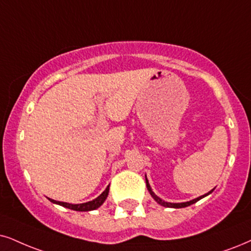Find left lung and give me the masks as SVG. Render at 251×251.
Instances as JSON below:
<instances>
[{"label": "left lung", "instance_id": "left-lung-1", "mask_svg": "<svg viewBox=\"0 0 251 251\" xmlns=\"http://www.w3.org/2000/svg\"><path fill=\"white\" fill-rule=\"evenodd\" d=\"M146 185H147V189H148L149 193H151V196L153 197L154 201H156L157 204L162 205V206H164V207H173V208H182V207H186V206H190V205L195 204V202H197L198 201H201V198H204V197L208 196V195H210V193L213 192V190H211V191L206 193V195L198 197V198H196V199H192V201H185V202H168V201H162V199L158 198V197H157L156 195H155V193L153 192V190H151V185H149L147 177H146Z\"/></svg>", "mask_w": 251, "mask_h": 251}]
</instances>
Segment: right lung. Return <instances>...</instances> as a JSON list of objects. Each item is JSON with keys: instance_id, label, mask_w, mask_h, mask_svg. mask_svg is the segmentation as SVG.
Returning <instances> with one entry per match:
<instances>
[{"instance_id": "add662e5", "label": "right lung", "mask_w": 251, "mask_h": 251, "mask_svg": "<svg viewBox=\"0 0 251 251\" xmlns=\"http://www.w3.org/2000/svg\"><path fill=\"white\" fill-rule=\"evenodd\" d=\"M109 188H110V185H107V188L104 190L102 195L98 196L96 199H94V201L83 202V204H69V202L56 201H54V199H50V198L49 199H50V201L54 202V204L61 205V206H63V207L71 208V210H74V211H80V212L93 211V210H96V208L100 207V206L102 205L104 201H105L106 197H107V195H109Z\"/></svg>"}]
</instances>
